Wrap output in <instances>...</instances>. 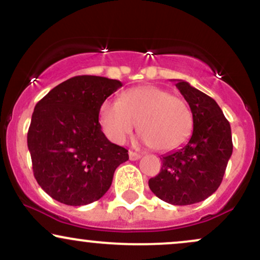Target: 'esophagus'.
<instances>
[{"instance_id":"esophagus-1","label":"esophagus","mask_w":260,"mask_h":260,"mask_svg":"<svg viewBox=\"0 0 260 260\" xmlns=\"http://www.w3.org/2000/svg\"><path fill=\"white\" fill-rule=\"evenodd\" d=\"M128 155H129V160H132V161L139 160L140 157H142V155H140L139 153H136V151H133V150L128 151Z\"/></svg>"}]
</instances>
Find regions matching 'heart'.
Wrapping results in <instances>:
<instances>
[{"label":"heart","mask_w":260,"mask_h":260,"mask_svg":"<svg viewBox=\"0 0 260 260\" xmlns=\"http://www.w3.org/2000/svg\"><path fill=\"white\" fill-rule=\"evenodd\" d=\"M100 124L113 143H122L138 123L143 139L155 150L178 148L190 136L193 117L181 98L154 85L132 88L120 101L106 100L99 111Z\"/></svg>","instance_id":"b5f03b06"}]
</instances>
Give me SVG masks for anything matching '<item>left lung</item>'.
I'll return each instance as SVG.
<instances>
[{
    "mask_svg": "<svg viewBox=\"0 0 260 260\" xmlns=\"http://www.w3.org/2000/svg\"><path fill=\"white\" fill-rule=\"evenodd\" d=\"M176 86L192 111V137L180 149L160 157L162 166L149 180V187L161 201L189 205L219 188L234 145L231 127L216 101L184 80H177Z\"/></svg>",
    "mask_w": 260,
    "mask_h": 260,
    "instance_id": "obj_1",
    "label": "left lung"
}]
</instances>
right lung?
<instances>
[{
  "mask_svg": "<svg viewBox=\"0 0 260 260\" xmlns=\"http://www.w3.org/2000/svg\"><path fill=\"white\" fill-rule=\"evenodd\" d=\"M120 80L78 76L50 90L35 106L28 131L32 172L45 192L66 205H86L109 190L127 149L101 131V104Z\"/></svg>",
  "mask_w": 260,
  "mask_h": 260,
  "instance_id": "right-lung-1",
  "label": "right lung"
}]
</instances>
